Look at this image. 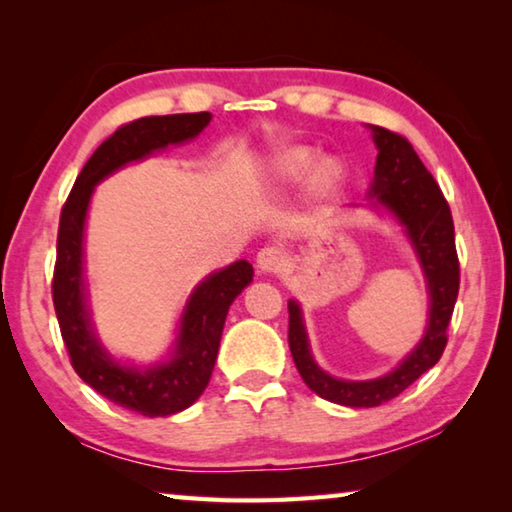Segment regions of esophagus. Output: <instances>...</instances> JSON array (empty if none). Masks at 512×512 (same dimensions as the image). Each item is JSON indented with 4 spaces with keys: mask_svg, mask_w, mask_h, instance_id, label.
Segmentation results:
<instances>
[{
    "mask_svg": "<svg viewBox=\"0 0 512 512\" xmlns=\"http://www.w3.org/2000/svg\"><path fill=\"white\" fill-rule=\"evenodd\" d=\"M284 262H287V257H284L282 248L277 246H264L255 257L257 268L264 273H277L284 266Z\"/></svg>",
    "mask_w": 512,
    "mask_h": 512,
    "instance_id": "obj_1",
    "label": "esophagus"
}]
</instances>
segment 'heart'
<instances>
[{
	"label": "heart",
	"instance_id": "obj_1",
	"mask_svg": "<svg viewBox=\"0 0 512 512\" xmlns=\"http://www.w3.org/2000/svg\"><path fill=\"white\" fill-rule=\"evenodd\" d=\"M316 160H318V155L311 149H302V146H298V149L284 151L273 164V180L282 185L305 180L311 173V169L316 167ZM341 176H343V171L339 164L329 162V160L320 162L316 169V183L323 189L339 185Z\"/></svg>",
	"mask_w": 512,
	"mask_h": 512
}]
</instances>
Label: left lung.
<instances>
[{"instance_id": "8db88e82", "label": "left lung", "mask_w": 512, "mask_h": 512, "mask_svg": "<svg viewBox=\"0 0 512 512\" xmlns=\"http://www.w3.org/2000/svg\"><path fill=\"white\" fill-rule=\"evenodd\" d=\"M370 128L379 151L370 196L375 198V205L386 207L400 221L420 259L431 302L427 332L411 354H406V359L388 375L368 381L336 379L320 370L311 357L302 311L296 300H289V348L300 377L323 400L354 406V409L361 406L370 409L393 400L422 372L436 366L445 352L447 325L452 320L458 284H461L452 212L438 183L406 137L381 126Z\"/></svg>"}]
</instances>
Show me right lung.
Wrapping results in <instances>:
<instances>
[{"mask_svg":"<svg viewBox=\"0 0 512 512\" xmlns=\"http://www.w3.org/2000/svg\"><path fill=\"white\" fill-rule=\"evenodd\" d=\"M210 112L142 117L119 126L103 142L69 192L60 212L56 268L51 293L69 361L85 384L124 409L164 418L192 406L212 377L216 352L228 309L241 291L253 282V266L246 259L216 271L198 284L180 318L176 348L171 359L151 368L121 366L103 350L90 323L83 280V230L85 214L103 178L128 162L142 160L169 144H180L210 124Z\"/></svg>","mask_w":512,"mask_h":512,"instance_id":"obj_1","label":"right lung"}]
</instances>
